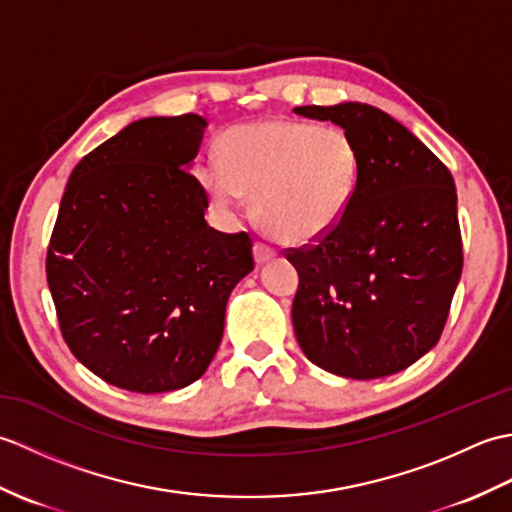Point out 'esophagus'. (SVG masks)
<instances>
[{
    "instance_id": "34e87169",
    "label": "esophagus",
    "mask_w": 512,
    "mask_h": 512,
    "mask_svg": "<svg viewBox=\"0 0 512 512\" xmlns=\"http://www.w3.org/2000/svg\"><path fill=\"white\" fill-rule=\"evenodd\" d=\"M277 255V250L273 248V246H268V244H264V242H257L255 244V259H257V264H266V262H270V259H273Z\"/></svg>"
}]
</instances>
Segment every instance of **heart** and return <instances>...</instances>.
Returning a JSON list of instances; mask_svg holds the SVG:
<instances>
[{
  "mask_svg": "<svg viewBox=\"0 0 512 512\" xmlns=\"http://www.w3.org/2000/svg\"><path fill=\"white\" fill-rule=\"evenodd\" d=\"M222 160L206 158L200 184L211 204L233 215L255 193L270 231L308 242L339 224L361 180V151L341 127L264 121L228 129Z\"/></svg>",
  "mask_w": 512,
  "mask_h": 512,
  "instance_id": "obj_1",
  "label": "heart"
}]
</instances>
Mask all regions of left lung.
<instances>
[{
  "instance_id": "1",
  "label": "left lung",
  "mask_w": 512,
  "mask_h": 512,
  "mask_svg": "<svg viewBox=\"0 0 512 512\" xmlns=\"http://www.w3.org/2000/svg\"><path fill=\"white\" fill-rule=\"evenodd\" d=\"M295 114L343 127L361 151V180L339 224L286 248L299 273L297 341L336 376L396 374L438 343L462 275L453 176L372 105H303Z\"/></svg>"
}]
</instances>
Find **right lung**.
Listing matches in <instances>:
<instances>
[{
  "instance_id": "1",
  "label": "right lung",
  "mask_w": 512,
  "mask_h": 512,
  "mask_svg": "<svg viewBox=\"0 0 512 512\" xmlns=\"http://www.w3.org/2000/svg\"><path fill=\"white\" fill-rule=\"evenodd\" d=\"M206 121L143 118L74 167L46 277L65 343L105 383L162 394L198 380L220 347L226 301L255 268L248 233L206 224L191 171Z\"/></svg>"
}]
</instances>
